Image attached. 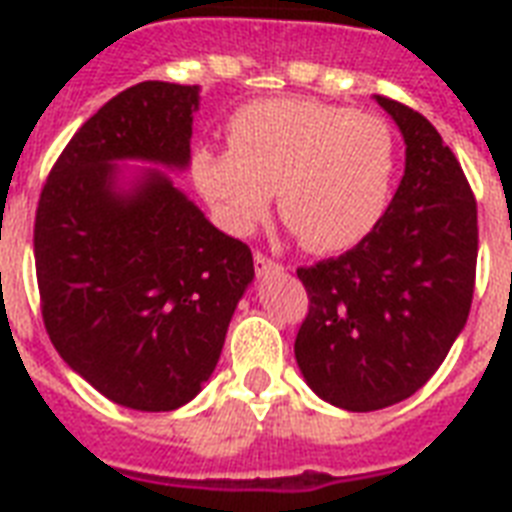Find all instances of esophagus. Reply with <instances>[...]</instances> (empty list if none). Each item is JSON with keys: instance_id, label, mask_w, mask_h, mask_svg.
Returning a JSON list of instances; mask_svg holds the SVG:
<instances>
[{"instance_id": "obj_1", "label": "esophagus", "mask_w": 512, "mask_h": 512, "mask_svg": "<svg viewBox=\"0 0 512 512\" xmlns=\"http://www.w3.org/2000/svg\"><path fill=\"white\" fill-rule=\"evenodd\" d=\"M255 271H257V276H265V273H271V271H281V265L276 263V260H271L268 255H263V252H257Z\"/></svg>"}]
</instances>
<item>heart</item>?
I'll use <instances>...</instances> for the list:
<instances>
[{
    "mask_svg": "<svg viewBox=\"0 0 512 512\" xmlns=\"http://www.w3.org/2000/svg\"><path fill=\"white\" fill-rule=\"evenodd\" d=\"M228 151L199 146L191 175L217 220L255 231L271 209L313 252L361 244L385 215L396 180L388 122L313 98H271L228 119Z\"/></svg>",
    "mask_w": 512,
    "mask_h": 512,
    "instance_id": "1",
    "label": "heart"
}]
</instances>
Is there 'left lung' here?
I'll list each match as a JSON object with an SVG mask.
<instances>
[{"label":"left lung","mask_w":512,"mask_h":512,"mask_svg":"<svg viewBox=\"0 0 512 512\" xmlns=\"http://www.w3.org/2000/svg\"><path fill=\"white\" fill-rule=\"evenodd\" d=\"M374 100L406 146L396 196L361 244L297 271L311 300L297 366L316 396L348 412L417 393L465 329L476 284V199L460 162L425 116Z\"/></svg>","instance_id":"obj_1"}]
</instances>
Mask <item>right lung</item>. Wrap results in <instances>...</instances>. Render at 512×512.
Instances as JSON below:
<instances>
[{
    "mask_svg": "<svg viewBox=\"0 0 512 512\" xmlns=\"http://www.w3.org/2000/svg\"><path fill=\"white\" fill-rule=\"evenodd\" d=\"M196 111V84L119 92L71 138L36 209L52 345L108 401L138 412L199 396L255 279L247 244L172 183L191 164Z\"/></svg>",
    "mask_w": 512,
    "mask_h": 512,
    "instance_id": "obj_1",
    "label": "right lung"
}]
</instances>
